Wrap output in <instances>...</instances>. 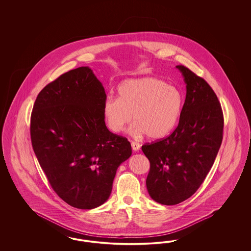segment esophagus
<instances>
[{"label":"esophagus","instance_id":"obj_1","mask_svg":"<svg viewBox=\"0 0 251 251\" xmlns=\"http://www.w3.org/2000/svg\"><path fill=\"white\" fill-rule=\"evenodd\" d=\"M130 145H131V148H132V150H133V151H135V152H136V151H139V149H140V147H141L140 144H138L137 142H133V141L131 142V144H130Z\"/></svg>","mask_w":251,"mask_h":251}]
</instances>
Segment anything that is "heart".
I'll return each mask as SVG.
<instances>
[{
	"label": "heart",
	"mask_w": 251,
	"mask_h": 251,
	"mask_svg": "<svg viewBox=\"0 0 251 251\" xmlns=\"http://www.w3.org/2000/svg\"><path fill=\"white\" fill-rule=\"evenodd\" d=\"M182 93L155 77L130 79L118 88V99H107L103 106L106 126L120 133L130 123L129 132L150 139L166 136L181 115Z\"/></svg>",
	"instance_id": "obj_1"
}]
</instances>
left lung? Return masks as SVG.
Masks as SVG:
<instances>
[{
	"label": "left lung",
	"mask_w": 251,
	"mask_h": 251,
	"mask_svg": "<svg viewBox=\"0 0 251 251\" xmlns=\"http://www.w3.org/2000/svg\"><path fill=\"white\" fill-rule=\"evenodd\" d=\"M176 68L187 84L178 125L169 136L142 146L150 161L147 190L164 205L180 203L197 191L213 167L224 129L222 106L210 84L184 65Z\"/></svg>",
	"instance_id": "left-lung-1"
}]
</instances>
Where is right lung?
I'll return each instance as SVG.
<instances>
[{"mask_svg":"<svg viewBox=\"0 0 251 251\" xmlns=\"http://www.w3.org/2000/svg\"><path fill=\"white\" fill-rule=\"evenodd\" d=\"M102 84L88 67L71 70L39 92L30 136L51 188L69 205L94 209L109 197L116 171L131 154L125 137L106 128Z\"/></svg>","mask_w":251,"mask_h":251,"instance_id":"add662e5","label":"right lung"}]
</instances>
